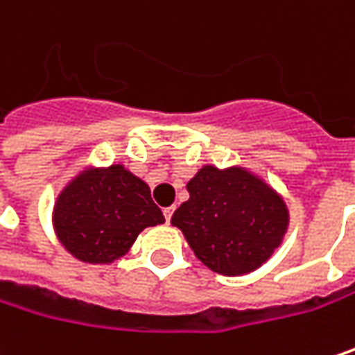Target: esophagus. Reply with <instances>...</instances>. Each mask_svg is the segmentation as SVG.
<instances>
[{
    "label": "esophagus",
    "instance_id": "34e87169",
    "mask_svg": "<svg viewBox=\"0 0 355 355\" xmlns=\"http://www.w3.org/2000/svg\"><path fill=\"white\" fill-rule=\"evenodd\" d=\"M173 213H175V207H166V209H164V219H166V221H171Z\"/></svg>",
    "mask_w": 355,
    "mask_h": 355
}]
</instances>
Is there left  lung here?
Masks as SVG:
<instances>
[{
  "mask_svg": "<svg viewBox=\"0 0 355 355\" xmlns=\"http://www.w3.org/2000/svg\"><path fill=\"white\" fill-rule=\"evenodd\" d=\"M189 201L171 223L182 232L195 256L223 276L260 268L288 230L284 199L242 166L205 164L187 182Z\"/></svg>",
  "mask_w": 355,
  "mask_h": 355,
  "instance_id": "1",
  "label": "left lung"
}]
</instances>
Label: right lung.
Wrapping results in <instances>:
<instances>
[{"label":"right lung","instance_id":"1","mask_svg":"<svg viewBox=\"0 0 355 355\" xmlns=\"http://www.w3.org/2000/svg\"><path fill=\"white\" fill-rule=\"evenodd\" d=\"M164 223L150 187L123 164L85 168L58 195L52 225L58 242L87 264H112L125 256L138 234Z\"/></svg>","mask_w":355,"mask_h":355}]
</instances>
